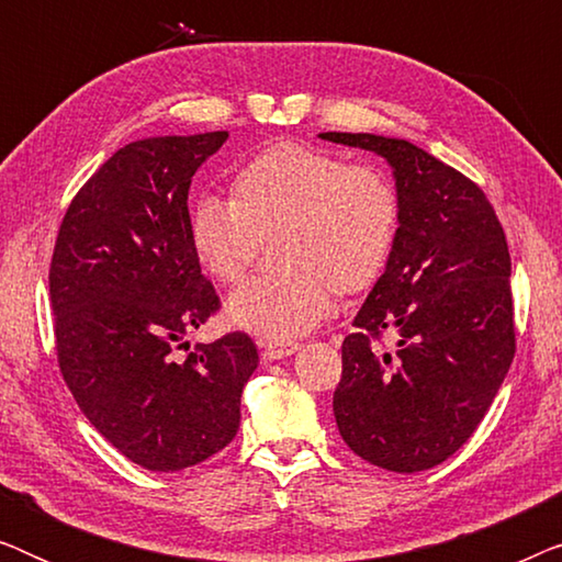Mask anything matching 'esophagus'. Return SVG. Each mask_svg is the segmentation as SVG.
<instances>
[{
	"mask_svg": "<svg viewBox=\"0 0 562 562\" xmlns=\"http://www.w3.org/2000/svg\"><path fill=\"white\" fill-rule=\"evenodd\" d=\"M258 345L263 360H281L286 356H294V352L302 348L296 340H260Z\"/></svg>",
	"mask_w": 562,
	"mask_h": 562,
	"instance_id": "34e87169",
	"label": "esophagus"
}]
</instances>
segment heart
I'll return each instance as SVG.
<instances>
[{"label":"heart","mask_w":562,"mask_h":562,"mask_svg":"<svg viewBox=\"0 0 562 562\" xmlns=\"http://www.w3.org/2000/svg\"><path fill=\"white\" fill-rule=\"evenodd\" d=\"M402 199L386 171L317 145L281 140L237 168L229 202L202 196L189 212L199 266L222 286L250 271L260 240L276 237L281 271L252 279L227 299L233 325L294 337L333 312L335 289H373L394 256Z\"/></svg>","instance_id":"1"}]
</instances>
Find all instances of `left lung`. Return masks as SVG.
Here are the masks:
<instances>
[{"label": "left lung", "mask_w": 562, "mask_h": 562, "mask_svg": "<svg viewBox=\"0 0 562 562\" xmlns=\"http://www.w3.org/2000/svg\"><path fill=\"white\" fill-rule=\"evenodd\" d=\"M319 137L386 158L402 199L394 256L342 340L337 429L368 463L429 471L479 429L517 352L504 227L479 183L409 140Z\"/></svg>", "instance_id": "8db88e82"}]
</instances>
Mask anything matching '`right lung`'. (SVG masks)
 Here are the masks:
<instances>
[{
  "mask_svg": "<svg viewBox=\"0 0 562 562\" xmlns=\"http://www.w3.org/2000/svg\"><path fill=\"white\" fill-rule=\"evenodd\" d=\"M227 133L130 143L71 199L50 258L58 368L122 456L173 473L227 448L258 368L248 333L199 342L220 296L189 243L191 176Z\"/></svg>",
  "mask_w": 562,
  "mask_h": 562,
  "instance_id": "add662e5",
  "label": "right lung"
}]
</instances>
